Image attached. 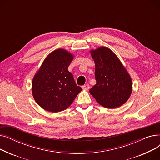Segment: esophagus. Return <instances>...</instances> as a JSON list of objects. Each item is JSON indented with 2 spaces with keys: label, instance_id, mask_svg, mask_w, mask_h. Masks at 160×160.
I'll return each mask as SVG.
<instances>
[{
  "label": "esophagus",
  "instance_id": "esophagus-1",
  "mask_svg": "<svg viewBox=\"0 0 160 160\" xmlns=\"http://www.w3.org/2000/svg\"><path fill=\"white\" fill-rule=\"evenodd\" d=\"M82 89H84V90H88V89H89V86L88 85V84H85V85H83V86H82Z\"/></svg>",
  "mask_w": 160,
  "mask_h": 160
}]
</instances>
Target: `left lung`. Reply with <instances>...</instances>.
Listing matches in <instances>:
<instances>
[{
  "label": "left lung",
  "instance_id": "obj_1",
  "mask_svg": "<svg viewBox=\"0 0 160 160\" xmlns=\"http://www.w3.org/2000/svg\"><path fill=\"white\" fill-rule=\"evenodd\" d=\"M95 63L96 84L89 93L100 105L115 108L124 104L132 89L130 75L119 58L104 47L91 51Z\"/></svg>",
  "mask_w": 160,
  "mask_h": 160
}]
</instances>
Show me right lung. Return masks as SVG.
<instances>
[{"mask_svg": "<svg viewBox=\"0 0 160 160\" xmlns=\"http://www.w3.org/2000/svg\"><path fill=\"white\" fill-rule=\"evenodd\" d=\"M73 56L63 49L50 53L32 81V94L44 110L59 112L68 108L82 91L68 71Z\"/></svg>", "mask_w": 160, "mask_h": 160, "instance_id": "right-lung-1", "label": "right lung"}]
</instances>
